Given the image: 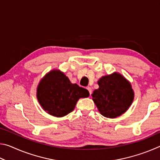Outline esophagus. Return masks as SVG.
Returning <instances> with one entry per match:
<instances>
[{
    "mask_svg": "<svg viewBox=\"0 0 160 160\" xmlns=\"http://www.w3.org/2000/svg\"><path fill=\"white\" fill-rule=\"evenodd\" d=\"M87 90H88V91H89V92H90V94L91 95V94H92V88H90V87H88V88H87Z\"/></svg>",
    "mask_w": 160,
    "mask_h": 160,
    "instance_id": "obj_1",
    "label": "esophagus"
}]
</instances>
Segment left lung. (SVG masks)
I'll list each match as a JSON object with an SVG mask.
<instances>
[{
    "label": "left lung",
    "mask_w": 160,
    "mask_h": 160,
    "mask_svg": "<svg viewBox=\"0 0 160 160\" xmlns=\"http://www.w3.org/2000/svg\"><path fill=\"white\" fill-rule=\"evenodd\" d=\"M97 82L99 88L92 96L102 116L114 118L128 109L133 101L134 92L131 83L122 75L113 72L102 77Z\"/></svg>",
    "instance_id": "left-lung-1"
}]
</instances>
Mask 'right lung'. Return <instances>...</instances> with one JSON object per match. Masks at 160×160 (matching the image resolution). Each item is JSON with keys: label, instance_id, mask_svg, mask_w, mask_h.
I'll return each mask as SVG.
<instances>
[{"label": "right lung", "instance_id": "1", "mask_svg": "<svg viewBox=\"0 0 160 160\" xmlns=\"http://www.w3.org/2000/svg\"><path fill=\"white\" fill-rule=\"evenodd\" d=\"M90 95L88 90L72 84L59 70L48 72L37 89V97L42 109L50 115L63 117L73 111L80 98Z\"/></svg>", "mask_w": 160, "mask_h": 160}]
</instances>
